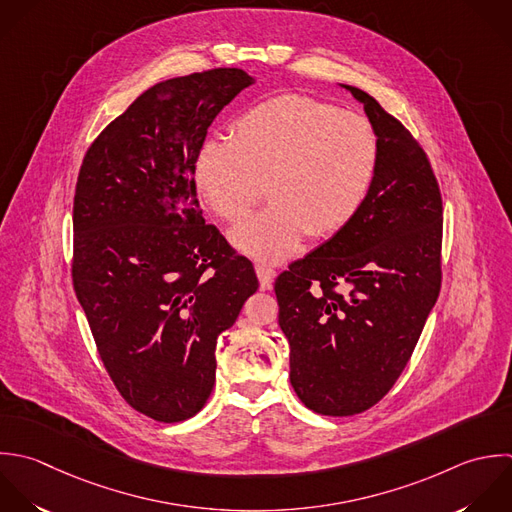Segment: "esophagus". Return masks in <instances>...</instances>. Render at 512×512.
<instances>
[{"label":"esophagus","mask_w":512,"mask_h":512,"mask_svg":"<svg viewBox=\"0 0 512 512\" xmlns=\"http://www.w3.org/2000/svg\"><path fill=\"white\" fill-rule=\"evenodd\" d=\"M255 273L259 277V283H261V289L263 291H269L273 287V279H275V271L265 267V265H257L255 267Z\"/></svg>","instance_id":"1"}]
</instances>
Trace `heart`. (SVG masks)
<instances>
[{
    "label": "heart",
    "mask_w": 512,
    "mask_h": 512,
    "mask_svg": "<svg viewBox=\"0 0 512 512\" xmlns=\"http://www.w3.org/2000/svg\"><path fill=\"white\" fill-rule=\"evenodd\" d=\"M379 169V137L359 113L297 93L247 109L233 141L207 139L195 185L207 207L241 221L267 193L273 203L231 231V243L261 263L295 255L307 235L343 231L363 209Z\"/></svg>",
    "instance_id": "b5f03b06"
}]
</instances>
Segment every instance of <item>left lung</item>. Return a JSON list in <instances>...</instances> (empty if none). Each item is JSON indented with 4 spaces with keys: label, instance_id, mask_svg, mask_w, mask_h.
Listing matches in <instances>:
<instances>
[{
    "label": "left lung",
    "instance_id": "obj_1",
    "mask_svg": "<svg viewBox=\"0 0 512 512\" xmlns=\"http://www.w3.org/2000/svg\"><path fill=\"white\" fill-rule=\"evenodd\" d=\"M339 85L377 131V177L353 223L275 281L291 385L329 417L371 409L407 367L439 297L443 239V201L425 151L377 99Z\"/></svg>",
    "mask_w": 512,
    "mask_h": 512
}]
</instances>
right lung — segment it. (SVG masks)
<instances>
[{
    "mask_svg": "<svg viewBox=\"0 0 512 512\" xmlns=\"http://www.w3.org/2000/svg\"><path fill=\"white\" fill-rule=\"evenodd\" d=\"M255 77L211 69L143 91L87 149L73 201V287L121 397L159 423L193 417L215 385L217 337L259 289L207 225L195 159L217 113Z\"/></svg>",
    "mask_w": 512,
    "mask_h": 512,
    "instance_id": "right-lung-1",
    "label": "right lung"
}]
</instances>
